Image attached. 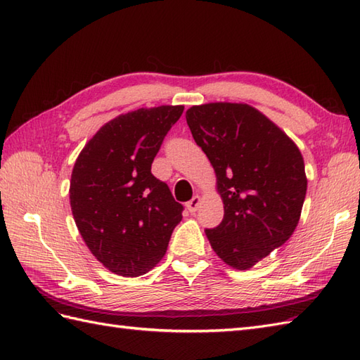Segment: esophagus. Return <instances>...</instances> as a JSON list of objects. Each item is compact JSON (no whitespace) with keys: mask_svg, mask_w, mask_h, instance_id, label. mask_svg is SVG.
I'll use <instances>...</instances> for the list:
<instances>
[{"mask_svg":"<svg viewBox=\"0 0 360 360\" xmlns=\"http://www.w3.org/2000/svg\"><path fill=\"white\" fill-rule=\"evenodd\" d=\"M200 204H201V198L198 196V195H195L192 200H190L186 205H187V210L190 212V213H193V212H196L198 210V207H200Z\"/></svg>","mask_w":360,"mask_h":360,"instance_id":"obj_1","label":"esophagus"}]
</instances>
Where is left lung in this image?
Segmentation results:
<instances>
[{
    "mask_svg": "<svg viewBox=\"0 0 360 360\" xmlns=\"http://www.w3.org/2000/svg\"><path fill=\"white\" fill-rule=\"evenodd\" d=\"M186 119L217 173L224 204L223 221L205 235L226 264L250 269L285 244L298 224L308 187L302 153L248 103L198 105Z\"/></svg>",
    "mask_w": 360,
    "mask_h": 360,
    "instance_id": "8db88e82",
    "label": "left lung"
}]
</instances>
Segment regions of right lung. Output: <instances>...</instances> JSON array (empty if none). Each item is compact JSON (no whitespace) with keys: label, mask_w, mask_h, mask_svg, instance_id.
Returning a JSON list of instances; mask_svg holds the SVG:
<instances>
[{"label":"right lung","mask_w":360,"mask_h":360,"mask_svg":"<svg viewBox=\"0 0 360 360\" xmlns=\"http://www.w3.org/2000/svg\"><path fill=\"white\" fill-rule=\"evenodd\" d=\"M184 106L162 105L120 114L93 136L75 160L70 201L83 241L106 269L139 277L167 252L182 219L153 159Z\"/></svg>","instance_id":"add662e5"}]
</instances>
